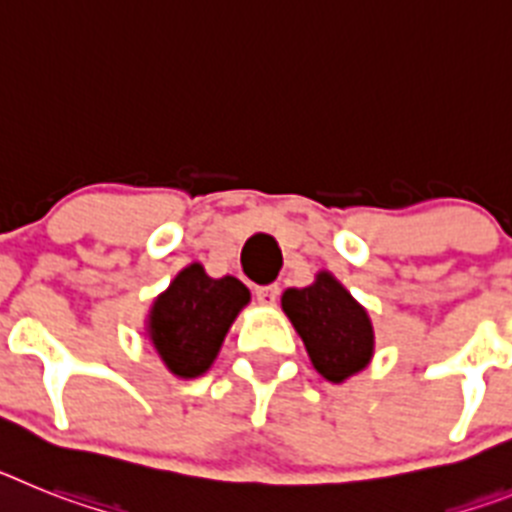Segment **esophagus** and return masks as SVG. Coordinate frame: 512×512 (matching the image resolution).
Here are the masks:
<instances>
[{
  "label": "esophagus",
  "instance_id": "34e87169",
  "mask_svg": "<svg viewBox=\"0 0 512 512\" xmlns=\"http://www.w3.org/2000/svg\"><path fill=\"white\" fill-rule=\"evenodd\" d=\"M255 299L260 304H265V307H273V304H276V299H278V286H276V283H270V286H257Z\"/></svg>",
  "mask_w": 512,
  "mask_h": 512
}]
</instances>
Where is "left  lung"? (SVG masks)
<instances>
[{"label":"left lung","mask_w":512,"mask_h":512,"mask_svg":"<svg viewBox=\"0 0 512 512\" xmlns=\"http://www.w3.org/2000/svg\"><path fill=\"white\" fill-rule=\"evenodd\" d=\"M281 307L302 336L312 367L325 380H349L375 354V330L367 309L328 270H320L312 286L283 291Z\"/></svg>","instance_id":"8db88e82"}]
</instances>
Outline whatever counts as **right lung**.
<instances>
[{"label":"right lung","instance_id":"1","mask_svg":"<svg viewBox=\"0 0 512 512\" xmlns=\"http://www.w3.org/2000/svg\"><path fill=\"white\" fill-rule=\"evenodd\" d=\"M249 304L239 278H210L192 263L156 296L148 315V338L171 375L192 380L216 362L231 322Z\"/></svg>","mask_w":512,"mask_h":512}]
</instances>
